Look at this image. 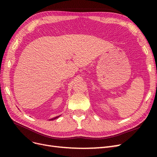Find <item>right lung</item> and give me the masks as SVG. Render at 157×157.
Returning <instances> with one entry per match:
<instances>
[{
  "instance_id": "add662e5",
  "label": "right lung",
  "mask_w": 157,
  "mask_h": 157,
  "mask_svg": "<svg viewBox=\"0 0 157 157\" xmlns=\"http://www.w3.org/2000/svg\"><path fill=\"white\" fill-rule=\"evenodd\" d=\"M59 117H55V118H52V119H50V120H54V119H56V118H58Z\"/></svg>"
}]
</instances>
